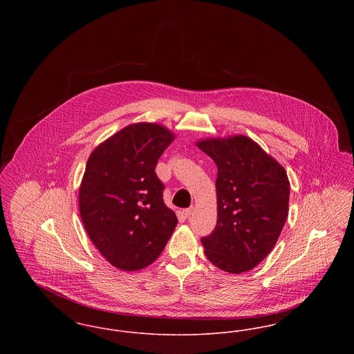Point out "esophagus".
Masks as SVG:
<instances>
[{
  "label": "esophagus",
  "instance_id": "esophagus-1",
  "mask_svg": "<svg viewBox=\"0 0 354 354\" xmlns=\"http://www.w3.org/2000/svg\"><path fill=\"white\" fill-rule=\"evenodd\" d=\"M192 211H194V207H189V208H185V209H183V215H185V218H189V216H191V214H192Z\"/></svg>",
  "mask_w": 354,
  "mask_h": 354
}]
</instances>
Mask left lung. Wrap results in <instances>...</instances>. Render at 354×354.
I'll use <instances>...</instances> for the list:
<instances>
[{
    "instance_id": "left-lung-1",
    "label": "left lung",
    "mask_w": 354,
    "mask_h": 354,
    "mask_svg": "<svg viewBox=\"0 0 354 354\" xmlns=\"http://www.w3.org/2000/svg\"><path fill=\"white\" fill-rule=\"evenodd\" d=\"M218 166L216 227L202 237L204 253L220 270L243 273L273 250L286 224L289 180L284 167L244 135L199 140Z\"/></svg>"
}]
</instances>
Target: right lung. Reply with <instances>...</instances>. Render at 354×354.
Here are the masks:
<instances>
[{
  "instance_id": "1",
  "label": "right lung",
  "mask_w": 354,
  "mask_h": 354,
  "mask_svg": "<svg viewBox=\"0 0 354 354\" xmlns=\"http://www.w3.org/2000/svg\"><path fill=\"white\" fill-rule=\"evenodd\" d=\"M175 135L158 123H134L91 152L80 187L84 230L102 256L127 272L152 264L178 219L163 202L156 163Z\"/></svg>"
}]
</instances>
